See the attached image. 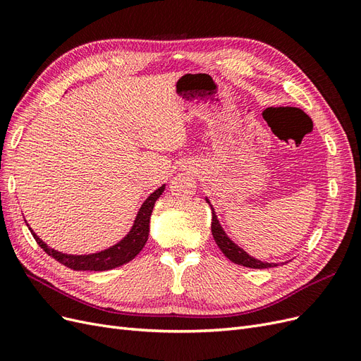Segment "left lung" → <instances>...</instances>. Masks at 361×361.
<instances>
[{
	"mask_svg": "<svg viewBox=\"0 0 361 361\" xmlns=\"http://www.w3.org/2000/svg\"><path fill=\"white\" fill-rule=\"evenodd\" d=\"M206 203H209L211 206V211H212V224H211V228H212V236L215 239V243L218 245V248H220L223 251V255L228 259L232 260L233 264L236 265H243V267H247V268H257V269H264V268H272V267H277L276 264H268V262H262L259 259H255L251 257L247 251H244L241 247H238L231 238L227 236V233L224 232V228L221 227L220 224V220L216 218V214H215V209L212 207L209 199L206 197Z\"/></svg>",
	"mask_w": 361,
	"mask_h": 361,
	"instance_id": "1",
	"label": "left lung"
}]
</instances>
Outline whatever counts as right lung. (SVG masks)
<instances>
[{
  "mask_svg": "<svg viewBox=\"0 0 361 361\" xmlns=\"http://www.w3.org/2000/svg\"><path fill=\"white\" fill-rule=\"evenodd\" d=\"M166 190V183L161 185L158 190L152 192L149 197L145 200V203L141 204L138 209V214L134 220L133 227L130 231L126 233L125 238L120 239V241L111 247H108L105 250L96 251V253L90 255H68L63 253V251L54 250L48 247L42 239L31 231V227L28 226L30 232L35 236L36 243L40 245V248L45 250V253L59 260L60 264L64 267H68L75 271H106V269H113L117 268L123 264H128L129 260H133L141 250H143L147 238H149V231H150V215L152 211H154L155 202L161 197V194ZM27 223V221H25Z\"/></svg>",
  "mask_w": 361,
  "mask_h": 361,
  "instance_id": "1",
  "label": "right lung"
}]
</instances>
